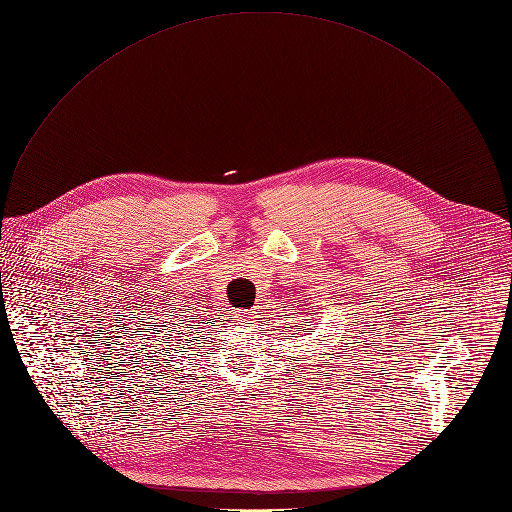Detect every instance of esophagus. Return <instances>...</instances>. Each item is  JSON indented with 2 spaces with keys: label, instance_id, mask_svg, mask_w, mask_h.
Masks as SVG:
<instances>
[{
  "label": "esophagus",
  "instance_id": "1",
  "mask_svg": "<svg viewBox=\"0 0 512 512\" xmlns=\"http://www.w3.org/2000/svg\"><path fill=\"white\" fill-rule=\"evenodd\" d=\"M237 320H239V324H245V327H249V324L253 322V312L243 310V312L237 314Z\"/></svg>",
  "mask_w": 512,
  "mask_h": 512
}]
</instances>
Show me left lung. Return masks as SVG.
<instances>
[{
  "label": "left lung",
  "mask_w": 512,
  "mask_h": 512,
  "mask_svg": "<svg viewBox=\"0 0 512 512\" xmlns=\"http://www.w3.org/2000/svg\"><path fill=\"white\" fill-rule=\"evenodd\" d=\"M304 331H306V329H304Z\"/></svg>",
  "instance_id": "left-lung-1"
}]
</instances>
